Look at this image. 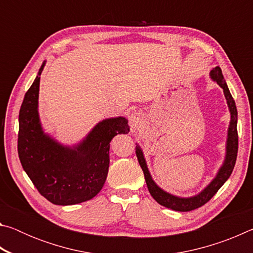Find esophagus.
I'll return each mask as SVG.
<instances>
[{"label":"esophagus","mask_w":253,"mask_h":253,"mask_svg":"<svg viewBox=\"0 0 253 253\" xmlns=\"http://www.w3.org/2000/svg\"><path fill=\"white\" fill-rule=\"evenodd\" d=\"M129 126L132 132L139 130L144 125V115L142 111H134L129 115Z\"/></svg>","instance_id":"34e87169"}]
</instances>
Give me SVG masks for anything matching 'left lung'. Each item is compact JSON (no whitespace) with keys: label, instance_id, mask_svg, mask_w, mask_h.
<instances>
[{"label":"left lung","instance_id":"1","mask_svg":"<svg viewBox=\"0 0 253 253\" xmlns=\"http://www.w3.org/2000/svg\"><path fill=\"white\" fill-rule=\"evenodd\" d=\"M210 76L211 78L216 81L217 84L223 89L224 96L226 102H228L230 114H231V122L228 130V140H226V155L225 160L222 168L220 169L219 172H217L215 178L209 184V185L204 188V190L201 192L200 194L192 196V198H178V196H175L168 193V192L163 191L161 187L156 185V183L153 181L151 174L148 172L146 162H145V158L143 155V152L138 145H136V155L138 158V163L142 168L145 176V181H146L148 191L153 199L156 201L157 203L165 208L172 209L174 211H179V212H187L192 211V210H195L198 208H201L205 203H208L210 200H211L217 191L220 190V187L223 185L226 182V179L230 177L231 173L234 169L235 161H237V154H238V129H237V124H238V111L237 107H235V102L233 97L231 96V92L228 88V84H226L225 80L223 78V75H222V70L220 67L213 68V70L210 72Z\"/></svg>","mask_w":253,"mask_h":253}]
</instances>
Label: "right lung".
I'll use <instances>...</instances> for the list:
<instances>
[{
    "label": "right lung",
    "mask_w": 253,
    "mask_h": 253,
    "mask_svg": "<svg viewBox=\"0 0 253 253\" xmlns=\"http://www.w3.org/2000/svg\"><path fill=\"white\" fill-rule=\"evenodd\" d=\"M42 63L19 114L18 153L22 168L39 193L57 205L88 201L104 186L109 168V146L117 134H128L126 118H108L93 127L74 147L62 146L42 130L38 98Z\"/></svg>",
    "instance_id": "1"
}]
</instances>
